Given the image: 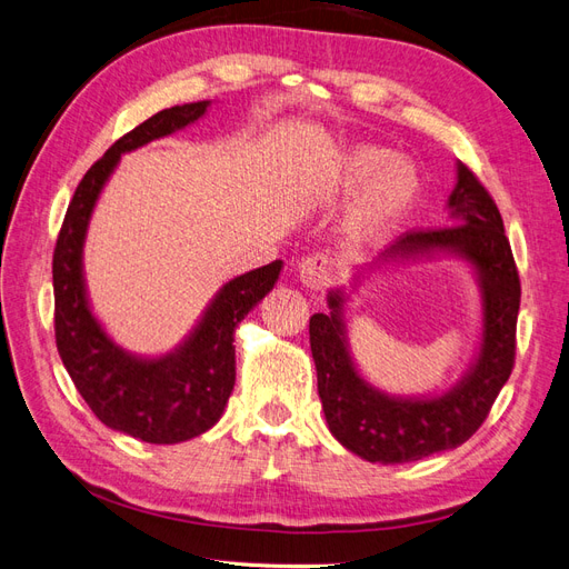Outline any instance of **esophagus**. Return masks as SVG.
I'll list each match as a JSON object with an SVG mask.
<instances>
[{
    "label": "esophagus",
    "mask_w": 569,
    "mask_h": 569,
    "mask_svg": "<svg viewBox=\"0 0 569 569\" xmlns=\"http://www.w3.org/2000/svg\"><path fill=\"white\" fill-rule=\"evenodd\" d=\"M299 280L306 289L322 291L332 284L335 268L327 256H308L299 263Z\"/></svg>",
    "instance_id": "34e87169"
}]
</instances>
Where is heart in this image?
<instances>
[{"label":"heart","mask_w":569,"mask_h":569,"mask_svg":"<svg viewBox=\"0 0 569 569\" xmlns=\"http://www.w3.org/2000/svg\"><path fill=\"white\" fill-rule=\"evenodd\" d=\"M422 178L416 163L380 147H356L339 159L320 187L318 201L337 206L353 197L356 203L343 222L351 244L366 247L387 239L416 209Z\"/></svg>","instance_id":"b5f03b06"}]
</instances>
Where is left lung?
Returning a JSON list of instances; mask_svg holds the SVG:
<instances>
[{
    "label": "left lung",
    "instance_id": "left-lung-1",
    "mask_svg": "<svg viewBox=\"0 0 569 569\" xmlns=\"http://www.w3.org/2000/svg\"><path fill=\"white\" fill-rule=\"evenodd\" d=\"M449 228L410 232L353 268L349 282L327 291V313L311 318V351L327 427L343 449L368 462H410L458 449L487 420L515 363L520 278L503 232V218L468 166L456 163L446 201ZM458 257L480 289V337L469 370L446 392L403 397L375 388L359 372L348 341V301L366 277L387 267Z\"/></svg>",
    "mask_w": 569,
    "mask_h": 569
}]
</instances>
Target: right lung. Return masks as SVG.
<instances>
[{"label": "right lung", "mask_w": 569, "mask_h": 569, "mask_svg": "<svg viewBox=\"0 0 569 569\" xmlns=\"http://www.w3.org/2000/svg\"><path fill=\"white\" fill-rule=\"evenodd\" d=\"M211 104L206 99L163 109L120 137L80 180L54 249V327L63 368L101 422L147 443L189 441L220 420L234 387L237 325L268 297L284 266L272 261L228 280L168 353L123 349L94 313L84 282V239L120 157L194 126Z\"/></svg>", "instance_id": "obj_1"}]
</instances>
